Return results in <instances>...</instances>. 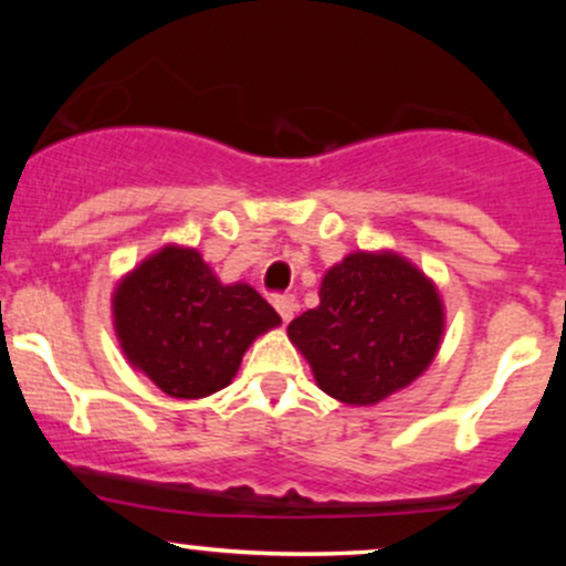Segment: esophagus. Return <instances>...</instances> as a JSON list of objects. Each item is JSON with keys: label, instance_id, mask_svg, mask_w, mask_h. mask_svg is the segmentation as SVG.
<instances>
[{"label": "esophagus", "instance_id": "1", "mask_svg": "<svg viewBox=\"0 0 566 566\" xmlns=\"http://www.w3.org/2000/svg\"><path fill=\"white\" fill-rule=\"evenodd\" d=\"M274 308L279 311V316H282V322L287 324L292 319V314H295L297 303H295V297H292V295H279L274 301Z\"/></svg>", "mask_w": 566, "mask_h": 566}]
</instances>
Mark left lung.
<instances>
[{
	"label": "left lung",
	"instance_id": "left-lung-1",
	"mask_svg": "<svg viewBox=\"0 0 566 566\" xmlns=\"http://www.w3.org/2000/svg\"><path fill=\"white\" fill-rule=\"evenodd\" d=\"M316 386L350 407H373L426 373L444 335L433 279L394 250H356L322 279L319 305L290 322Z\"/></svg>",
	"mask_w": 566,
	"mask_h": 566
}]
</instances>
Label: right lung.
I'll list each match as a JSON object with an SVG mask.
<instances>
[{
	"mask_svg": "<svg viewBox=\"0 0 566 566\" xmlns=\"http://www.w3.org/2000/svg\"><path fill=\"white\" fill-rule=\"evenodd\" d=\"M114 333L129 367L172 399L233 380L244 350L282 324L250 284H223L197 247L165 244L116 282Z\"/></svg>",
	"mask_w": 566,
	"mask_h": 566,
	"instance_id": "right-lung-1",
	"label": "right lung"
}]
</instances>
